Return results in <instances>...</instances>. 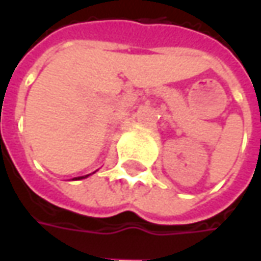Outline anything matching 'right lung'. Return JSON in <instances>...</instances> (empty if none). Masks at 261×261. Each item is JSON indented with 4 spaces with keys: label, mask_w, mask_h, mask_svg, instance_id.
<instances>
[{
    "label": "right lung",
    "mask_w": 261,
    "mask_h": 261,
    "mask_svg": "<svg viewBox=\"0 0 261 261\" xmlns=\"http://www.w3.org/2000/svg\"><path fill=\"white\" fill-rule=\"evenodd\" d=\"M89 175H86V176H81V177H77V179H84V177H88Z\"/></svg>",
    "instance_id": "add662e5"
}]
</instances>
